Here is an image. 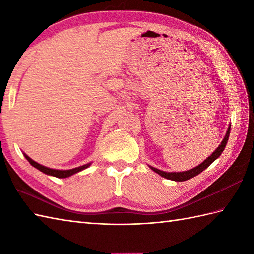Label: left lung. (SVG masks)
<instances>
[{"label": "left lung", "instance_id": "8db88e82", "mask_svg": "<svg viewBox=\"0 0 254 254\" xmlns=\"http://www.w3.org/2000/svg\"><path fill=\"white\" fill-rule=\"evenodd\" d=\"M229 133H230V126L227 130V133H226V135L223 139V142L220 143L219 146L217 147V149L215 150V152L209 156L208 158H206V160H204L201 165H198L195 168H193L191 170H188V171H183V172H165V171H161L157 168H154V167H150V169L154 170L156 174L160 175L161 177L166 178V179H169V180H174V181H186L191 179V178L197 176L198 174H201L203 170H205L207 168V167L213 163L215 159H217L220 155H222L223 150L226 147V144L228 142V137H229Z\"/></svg>", "mask_w": 254, "mask_h": 254}]
</instances>
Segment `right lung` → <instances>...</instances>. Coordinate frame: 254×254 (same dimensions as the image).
I'll return each mask as SVG.
<instances>
[{"instance_id":"obj_1","label":"right lung","mask_w":254,"mask_h":254,"mask_svg":"<svg viewBox=\"0 0 254 254\" xmlns=\"http://www.w3.org/2000/svg\"><path fill=\"white\" fill-rule=\"evenodd\" d=\"M24 156L26 157V159L29 161L31 166H34L35 168H37L38 170H40L44 172V174L46 175H49V176H53V177H57V178H67L69 176H72L74 174H76V172L83 170V169H86L87 167H89L90 164H87V165H84V166H80V167H77V168H74V169H69V170H57V169H51V168H48V167H45L42 166L40 164L36 163V161L32 160L30 157H28L26 154H24Z\"/></svg>"}]
</instances>
